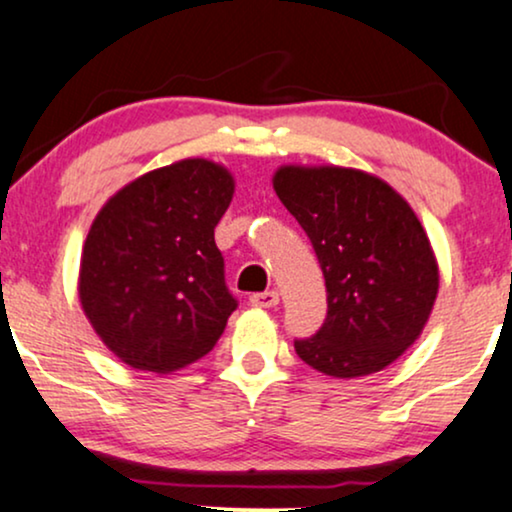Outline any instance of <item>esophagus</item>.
<instances>
[{
  "label": "esophagus",
  "instance_id": "esophagus-1",
  "mask_svg": "<svg viewBox=\"0 0 512 512\" xmlns=\"http://www.w3.org/2000/svg\"><path fill=\"white\" fill-rule=\"evenodd\" d=\"M250 304H252V307H262V309L276 307V304H278V293H276V290H264V293H252V295H250Z\"/></svg>",
  "mask_w": 512,
  "mask_h": 512
}]
</instances>
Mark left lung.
<instances>
[{
    "instance_id": "obj_1",
    "label": "left lung",
    "mask_w": 512,
    "mask_h": 512,
    "mask_svg": "<svg viewBox=\"0 0 512 512\" xmlns=\"http://www.w3.org/2000/svg\"><path fill=\"white\" fill-rule=\"evenodd\" d=\"M274 189L326 278V321L295 340L297 357L333 378L383 371L416 342L439 288L416 212L383 179L347 167H281Z\"/></svg>"
}]
</instances>
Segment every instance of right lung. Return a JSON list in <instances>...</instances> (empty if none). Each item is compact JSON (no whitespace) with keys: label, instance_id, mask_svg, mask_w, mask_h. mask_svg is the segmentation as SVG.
<instances>
[{"label":"right lung","instance_id":"add662e5","mask_svg":"<svg viewBox=\"0 0 512 512\" xmlns=\"http://www.w3.org/2000/svg\"><path fill=\"white\" fill-rule=\"evenodd\" d=\"M234 179L181 160L134 179L103 205L82 250L80 300L115 357L170 373L205 357L238 300L224 281L215 226Z\"/></svg>","mask_w":512,"mask_h":512}]
</instances>
